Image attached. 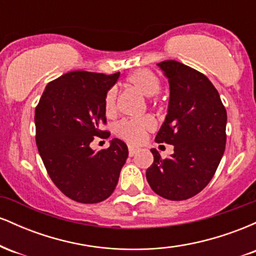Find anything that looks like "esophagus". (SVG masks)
Instances as JSON below:
<instances>
[{
    "mask_svg": "<svg viewBox=\"0 0 256 256\" xmlns=\"http://www.w3.org/2000/svg\"><path fill=\"white\" fill-rule=\"evenodd\" d=\"M137 152H138L137 146H128V155H130V156H134V155H136Z\"/></svg>",
    "mask_w": 256,
    "mask_h": 256,
    "instance_id": "obj_1",
    "label": "esophagus"
}]
</instances>
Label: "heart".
<instances>
[{"label":"heart","mask_w":256,"mask_h":256,"mask_svg":"<svg viewBox=\"0 0 256 256\" xmlns=\"http://www.w3.org/2000/svg\"><path fill=\"white\" fill-rule=\"evenodd\" d=\"M126 83L136 89L138 92L146 98L156 95L161 89L160 79L150 70L140 68L130 73L126 78ZM116 96L118 91L116 88H110L104 96V110L108 116L116 113ZM155 128V122L150 116H143L140 119H126L120 122L116 128V134L128 143H140L146 138L148 131Z\"/></svg>","instance_id":"heart-1"}]
</instances>
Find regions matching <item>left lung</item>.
I'll return each mask as SVG.
<instances>
[{
    "mask_svg": "<svg viewBox=\"0 0 256 256\" xmlns=\"http://www.w3.org/2000/svg\"><path fill=\"white\" fill-rule=\"evenodd\" d=\"M170 83L168 112L155 142L174 146L161 158L152 149L154 162L146 180L161 198L183 201L207 186L225 152L226 110L218 90L204 73L174 60L158 64Z\"/></svg>",
    "mask_w": 256,
    "mask_h": 256,
    "instance_id": "obj_1",
    "label": "left lung"
}]
</instances>
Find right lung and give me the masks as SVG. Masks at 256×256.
I'll return each mask as SVG.
<instances>
[{"label": "right lung", "instance_id": "add662e5", "mask_svg": "<svg viewBox=\"0 0 256 256\" xmlns=\"http://www.w3.org/2000/svg\"><path fill=\"white\" fill-rule=\"evenodd\" d=\"M120 73L73 71L46 86L34 110L36 143L46 172L64 195L98 204L113 194L128 158V146L114 138L107 149L90 148L94 138H108L106 92Z\"/></svg>", "mask_w": 256, "mask_h": 256}]
</instances>
